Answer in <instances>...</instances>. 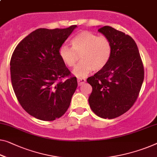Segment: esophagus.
Instances as JSON below:
<instances>
[{
	"label": "esophagus",
	"mask_w": 157,
	"mask_h": 157,
	"mask_svg": "<svg viewBox=\"0 0 157 157\" xmlns=\"http://www.w3.org/2000/svg\"><path fill=\"white\" fill-rule=\"evenodd\" d=\"M86 82V79L84 78H78V85L80 86L82 85H83Z\"/></svg>",
	"instance_id": "1"
}]
</instances>
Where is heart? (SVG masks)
Listing matches in <instances>:
<instances>
[{
    "label": "heart",
    "mask_w": 157,
    "mask_h": 157,
    "mask_svg": "<svg viewBox=\"0 0 157 157\" xmlns=\"http://www.w3.org/2000/svg\"><path fill=\"white\" fill-rule=\"evenodd\" d=\"M72 47L63 45L59 55L68 67H73L81 55L82 62L73 69L79 78H85L90 72L99 71L108 64L112 53L111 43L107 37L99 36L90 31H82L72 39Z\"/></svg>",
    "instance_id": "heart-1"
}]
</instances>
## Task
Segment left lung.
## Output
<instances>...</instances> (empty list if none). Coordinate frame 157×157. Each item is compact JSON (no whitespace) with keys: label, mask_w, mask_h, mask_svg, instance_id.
Masks as SVG:
<instances>
[{"label":"left lung","mask_w":157,"mask_h":157,"mask_svg":"<svg viewBox=\"0 0 157 157\" xmlns=\"http://www.w3.org/2000/svg\"><path fill=\"white\" fill-rule=\"evenodd\" d=\"M111 43L109 61L86 81L92 86L91 109L98 116L112 119L127 112L138 97L144 80V67L135 41L109 26L98 29Z\"/></svg>","instance_id":"obj_1"}]
</instances>
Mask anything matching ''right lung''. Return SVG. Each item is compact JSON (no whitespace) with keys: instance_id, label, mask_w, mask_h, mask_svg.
<instances>
[{"instance_id":"1","label":"right lung","mask_w":157,"mask_h":157,"mask_svg":"<svg viewBox=\"0 0 157 157\" xmlns=\"http://www.w3.org/2000/svg\"><path fill=\"white\" fill-rule=\"evenodd\" d=\"M76 27L36 29L12 55L10 76L16 97L29 115L39 120L59 118L71 104L78 82L62 61L59 50Z\"/></svg>"}]
</instances>
